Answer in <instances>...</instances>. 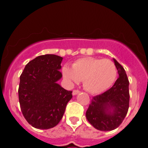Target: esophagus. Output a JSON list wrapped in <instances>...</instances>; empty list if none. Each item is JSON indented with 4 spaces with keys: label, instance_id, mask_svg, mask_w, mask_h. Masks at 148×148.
<instances>
[{
    "label": "esophagus",
    "instance_id": "1",
    "mask_svg": "<svg viewBox=\"0 0 148 148\" xmlns=\"http://www.w3.org/2000/svg\"><path fill=\"white\" fill-rule=\"evenodd\" d=\"M79 92H80V91H79V90H74L73 91V95H77V94H78L79 93Z\"/></svg>",
    "mask_w": 148,
    "mask_h": 148
}]
</instances>
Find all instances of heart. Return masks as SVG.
Returning a JSON list of instances; mask_svg holds the SVG:
<instances>
[{
  "mask_svg": "<svg viewBox=\"0 0 148 148\" xmlns=\"http://www.w3.org/2000/svg\"><path fill=\"white\" fill-rule=\"evenodd\" d=\"M61 71L70 85L83 81L84 88L91 94L101 93L108 90L117 77V69L113 61L93 57L78 59L72 68L64 65Z\"/></svg>",
  "mask_w": 148,
  "mask_h": 148,
  "instance_id": "b5f03b06",
  "label": "heart"
}]
</instances>
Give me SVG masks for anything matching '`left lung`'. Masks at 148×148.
Masks as SVG:
<instances>
[{"mask_svg": "<svg viewBox=\"0 0 148 148\" xmlns=\"http://www.w3.org/2000/svg\"><path fill=\"white\" fill-rule=\"evenodd\" d=\"M119 78L104 93L94 96L86 112L89 122L99 130L110 131L118 127L127 113L130 101L129 81L126 72L113 58Z\"/></svg>", "mask_w": 148, "mask_h": 148, "instance_id": "obj_1", "label": "left lung"}]
</instances>
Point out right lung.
Returning a JSON list of instances; mask_svg holds the SVG:
<instances>
[{
    "mask_svg": "<svg viewBox=\"0 0 148 148\" xmlns=\"http://www.w3.org/2000/svg\"><path fill=\"white\" fill-rule=\"evenodd\" d=\"M63 58L56 55L40 56L26 65L20 76L18 98L21 112L33 127L47 130L58 125L72 99V91L57 82Z\"/></svg>",
    "mask_w": 148,
    "mask_h": 148,
    "instance_id": "right-lung-1",
    "label": "right lung"
}]
</instances>
